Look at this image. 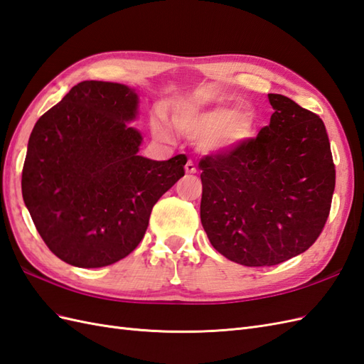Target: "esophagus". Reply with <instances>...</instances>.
I'll list each match as a JSON object with an SVG mask.
<instances>
[{"instance_id": "obj_1", "label": "esophagus", "mask_w": 364, "mask_h": 364, "mask_svg": "<svg viewBox=\"0 0 364 364\" xmlns=\"http://www.w3.org/2000/svg\"><path fill=\"white\" fill-rule=\"evenodd\" d=\"M184 169H186V172H188V173H195V172H197V166H195V163L192 160H189L188 163H186Z\"/></svg>"}]
</instances>
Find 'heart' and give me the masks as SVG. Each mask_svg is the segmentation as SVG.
<instances>
[{"label":"heart","instance_id":"1","mask_svg":"<svg viewBox=\"0 0 364 364\" xmlns=\"http://www.w3.org/2000/svg\"><path fill=\"white\" fill-rule=\"evenodd\" d=\"M167 118L176 132L192 139H200L204 151L212 154L237 151L257 134V115L249 107L215 106L198 109L188 102H173L167 109ZM152 130L158 138H171L169 130L160 117L152 121Z\"/></svg>","mask_w":364,"mask_h":364}]
</instances>
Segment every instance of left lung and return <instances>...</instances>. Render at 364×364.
<instances>
[{"label":"left lung","instance_id":"8db88e82","mask_svg":"<svg viewBox=\"0 0 364 364\" xmlns=\"http://www.w3.org/2000/svg\"><path fill=\"white\" fill-rule=\"evenodd\" d=\"M271 123L237 151L200 160L201 225L230 262L275 266L309 249L329 217L335 164L323 119L269 93Z\"/></svg>","mask_w":364,"mask_h":364}]
</instances>
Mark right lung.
<instances>
[{
    "mask_svg": "<svg viewBox=\"0 0 364 364\" xmlns=\"http://www.w3.org/2000/svg\"><path fill=\"white\" fill-rule=\"evenodd\" d=\"M136 107L134 89L81 81L32 130L23 200L46 246L68 264L102 267L127 257L154 204L184 175V155H138L141 134L127 126Z\"/></svg>",
    "mask_w": 364,
    "mask_h": 364,
    "instance_id": "add662e5",
    "label": "right lung"
}]
</instances>
